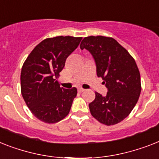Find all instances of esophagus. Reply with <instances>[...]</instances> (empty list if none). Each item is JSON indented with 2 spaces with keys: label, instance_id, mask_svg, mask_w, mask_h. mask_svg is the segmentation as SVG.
<instances>
[{
  "label": "esophagus",
  "instance_id": "obj_1",
  "mask_svg": "<svg viewBox=\"0 0 159 159\" xmlns=\"http://www.w3.org/2000/svg\"><path fill=\"white\" fill-rule=\"evenodd\" d=\"M85 91H86V90H85V89H83V88H78V92H80V93L84 92Z\"/></svg>",
  "mask_w": 159,
  "mask_h": 159
}]
</instances>
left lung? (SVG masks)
<instances>
[{"label":"left lung","instance_id":"8db88e82","mask_svg":"<svg viewBox=\"0 0 159 159\" xmlns=\"http://www.w3.org/2000/svg\"><path fill=\"white\" fill-rule=\"evenodd\" d=\"M80 47L91 53L97 76L108 88L106 96L95 92V99L89 104L91 115L106 126L122 122L134 109L141 91L135 59L113 37H86Z\"/></svg>","mask_w":159,"mask_h":159}]
</instances>
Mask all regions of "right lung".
Returning a JSON list of instances; mask_svg holds the SVG:
<instances>
[{"label": "right lung", "mask_w": 159, "mask_h": 159, "mask_svg": "<svg viewBox=\"0 0 159 159\" xmlns=\"http://www.w3.org/2000/svg\"><path fill=\"white\" fill-rule=\"evenodd\" d=\"M82 39L69 36L46 38L36 46L23 64L20 75L23 98L33 115L46 123L64 119L77 96V88H62L56 78Z\"/></svg>", "instance_id": "1"}]
</instances>
